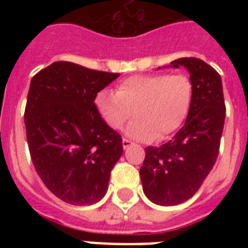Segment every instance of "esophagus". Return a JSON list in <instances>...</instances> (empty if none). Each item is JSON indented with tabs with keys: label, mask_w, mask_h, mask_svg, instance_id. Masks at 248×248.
<instances>
[{
	"label": "esophagus",
	"mask_w": 248,
	"mask_h": 248,
	"mask_svg": "<svg viewBox=\"0 0 248 248\" xmlns=\"http://www.w3.org/2000/svg\"><path fill=\"white\" fill-rule=\"evenodd\" d=\"M131 145H132L131 140H128V139L122 140V147H124V149H127V148H130Z\"/></svg>",
	"instance_id": "1"
}]
</instances>
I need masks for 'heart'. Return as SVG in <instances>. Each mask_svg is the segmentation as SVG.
Returning a JSON list of instances; mask_svg holds the SVG:
<instances>
[{"label": "heart", "instance_id": "b5f03b06", "mask_svg": "<svg viewBox=\"0 0 248 248\" xmlns=\"http://www.w3.org/2000/svg\"><path fill=\"white\" fill-rule=\"evenodd\" d=\"M193 83L185 75H136L118 83L116 93L101 90L95 107L107 126L121 130L128 118L126 136L139 141L165 140L186 120Z\"/></svg>", "mask_w": 248, "mask_h": 248}]
</instances>
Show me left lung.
Instances as JSON below:
<instances>
[{
  "mask_svg": "<svg viewBox=\"0 0 248 248\" xmlns=\"http://www.w3.org/2000/svg\"><path fill=\"white\" fill-rule=\"evenodd\" d=\"M169 67H184L193 83V100L184 126L172 140L145 148L140 169L144 194L159 206L192 198L219 155L225 121L223 83L217 72L197 58H181Z\"/></svg>",
  "mask_w": 248,
  "mask_h": 248,
  "instance_id": "1",
  "label": "left lung"
}]
</instances>
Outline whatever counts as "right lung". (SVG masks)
Listing matches in <instances>:
<instances>
[{
    "instance_id": "obj_1",
    "label": "right lung",
    "mask_w": 248,
    "mask_h": 248,
    "mask_svg": "<svg viewBox=\"0 0 248 248\" xmlns=\"http://www.w3.org/2000/svg\"><path fill=\"white\" fill-rule=\"evenodd\" d=\"M118 76L56 62L31 81L24 122L32 162L48 190L69 204L99 202L124 153L120 134L93 103Z\"/></svg>"
}]
</instances>
